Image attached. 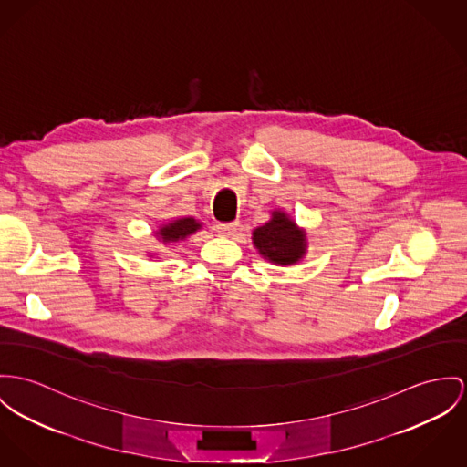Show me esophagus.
I'll return each instance as SVG.
<instances>
[{
	"mask_svg": "<svg viewBox=\"0 0 467 467\" xmlns=\"http://www.w3.org/2000/svg\"><path fill=\"white\" fill-rule=\"evenodd\" d=\"M238 229L236 222H227V223H216L215 231L222 236H233Z\"/></svg>",
	"mask_w": 467,
	"mask_h": 467,
	"instance_id": "obj_1",
	"label": "esophagus"
}]
</instances>
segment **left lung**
<instances>
[{
  "label": "left lung",
  "instance_id": "8db88e82",
  "mask_svg": "<svg viewBox=\"0 0 467 467\" xmlns=\"http://www.w3.org/2000/svg\"><path fill=\"white\" fill-rule=\"evenodd\" d=\"M252 240L259 254L277 265L296 263L306 252V234L296 229L285 213L274 212L268 223L252 233Z\"/></svg>",
  "mask_w": 467,
  "mask_h": 467
}]
</instances>
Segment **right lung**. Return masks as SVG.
Returning a JSON list of instances; mask_svg holds the SVG:
<instances>
[{
  "label": "right lung",
  "mask_w": 467,
  "mask_h": 467,
  "mask_svg": "<svg viewBox=\"0 0 467 467\" xmlns=\"http://www.w3.org/2000/svg\"><path fill=\"white\" fill-rule=\"evenodd\" d=\"M199 227H201V223H197L193 218H180V220H174V222L167 223L165 227H161L160 236L163 238V242H178V240L193 234Z\"/></svg>",
  "instance_id": "add662e5"
}]
</instances>
